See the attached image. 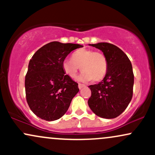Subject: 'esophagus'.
<instances>
[{"label":"esophagus","instance_id":"34e87169","mask_svg":"<svg viewBox=\"0 0 155 155\" xmlns=\"http://www.w3.org/2000/svg\"><path fill=\"white\" fill-rule=\"evenodd\" d=\"M78 87H79V90H81V89H82L83 87H84L85 85H84V84H80V83H79V84H78Z\"/></svg>","mask_w":155,"mask_h":155}]
</instances>
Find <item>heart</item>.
Here are the masks:
<instances>
[{"instance_id": "b5f03b06", "label": "heart", "mask_w": 155, "mask_h": 155, "mask_svg": "<svg viewBox=\"0 0 155 155\" xmlns=\"http://www.w3.org/2000/svg\"><path fill=\"white\" fill-rule=\"evenodd\" d=\"M62 68L65 75L71 79L75 78L81 69L82 72L79 77L80 81L92 80L97 82L101 81L107 74L108 60L100 51L81 49L73 53L71 60H64Z\"/></svg>"}]
</instances>
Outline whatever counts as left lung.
<instances>
[{
  "label": "left lung",
  "instance_id": "obj_1",
  "mask_svg": "<svg viewBox=\"0 0 155 155\" xmlns=\"http://www.w3.org/2000/svg\"><path fill=\"white\" fill-rule=\"evenodd\" d=\"M103 51L108 60V71L97 84L90 85V109L97 116L113 119L120 116L133 97L134 75L132 64L122 50L114 44H89Z\"/></svg>",
  "mask_w": 155,
  "mask_h": 155
}]
</instances>
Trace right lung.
Here are the masks:
<instances>
[{
	"mask_svg": "<svg viewBox=\"0 0 155 155\" xmlns=\"http://www.w3.org/2000/svg\"><path fill=\"white\" fill-rule=\"evenodd\" d=\"M80 44L52 41L38 49L30 60L25 76L26 99L31 111L46 121L60 119L66 113L79 89L65 74L62 63Z\"/></svg>",
	"mask_w": 155,
	"mask_h": 155,
	"instance_id": "right-lung-1",
	"label": "right lung"
}]
</instances>
